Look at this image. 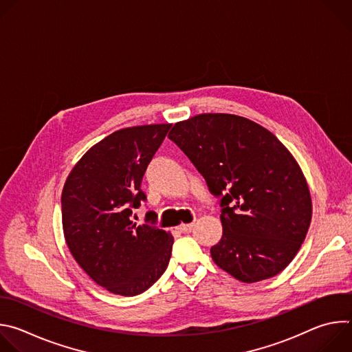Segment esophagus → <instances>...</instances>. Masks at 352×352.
<instances>
[{
    "instance_id": "34e87169",
    "label": "esophagus",
    "mask_w": 352,
    "mask_h": 352,
    "mask_svg": "<svg viewBox=\"0 0 352 352\" xmlns=\"http://www.w3.org/2000/svg\"><path fill=\"white\" fill-rule=\"evenodd\" d=\"M192 228H193V223H189V224H181V226L178 227V230H179L181 232H189Z\"/></svg>"
}]
</instances>
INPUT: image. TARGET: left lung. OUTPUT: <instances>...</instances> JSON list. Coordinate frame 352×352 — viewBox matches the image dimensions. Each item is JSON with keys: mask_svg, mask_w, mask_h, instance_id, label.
Segmentation results:
<instances>
[{"mask_svg": "<svg viewBox=\"0 0 352 352\" xmlns=\"http://www.w3.org/2000/svg\"><path fill=\"white\" fill-rule=\"evenodd\" d=\"M168 138L221 199V239L214 263L242 283L283 272L312 220L307 178L289 150L248 118L206 113L174 124Z\"/></svg>", "mask_w": 352, "mask_h": 352, "instance_id": "left-lung-1", "label": "left lung"}]
</instances>
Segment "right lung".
Listing matches in <instances>:
<instances>
[{
	"instance_id": "right-lung-1",
	"label": "right lung",
	"mask_w": 352,
	"mask_h": 352,
	"mask_svg": "<svg viewBox=\"0 0 352 352\" xmlns=\"http://www.w3.org/2000/svg\"><path fill=\"white\" fill-rule=\"evenodd\" d=\"M170 128L150 124L113 132L87 150L64 184L63 230L69 252L96 284L116 295L142 294L171 258V232L131 220L132 208L146 199L143 174Z\"/></svg>"
}]
</instances>
